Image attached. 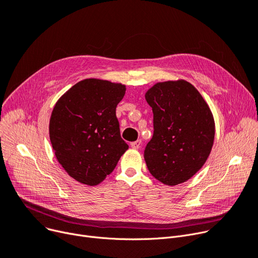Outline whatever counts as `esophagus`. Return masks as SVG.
<instances>
[{
  "mask_svg": "<svg viewBox=\"0 0 258 258\" xmlns=\"http://www.w3.org/2000/svg\"><path fill=\"white\" fill-rule=\"evenodd\" d=\"M140 145H141V140L140 139L131 143V146H132V148H134V150H138V148L140 147Z\"/></svg>",
  "mask_w": 258,
  "mask_h": 258,
  "instance_id": "obj_1",
  "label": "esophagus"
}]
</instances>
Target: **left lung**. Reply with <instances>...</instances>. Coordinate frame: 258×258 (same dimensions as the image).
I'll use <instances>...</instances> for the list:
<instances>
[{"instance_id": "8db88e82", "label": "left lung", "mask_w": 258, "mask_h": 258, "mask_svg": "<svg viewBox=\"0 0 258 258\" xmlns=\"http://www.w3.org/2000/svg\"><path fill=\"white\" fill-rule=\"evenodd\" d=\"M153 108L154 134L144 151L150 172L173 186L190 179L206 162L214 120L199 91L185 80L156 84L145 94Z\"/></svg>"}]
</instances>
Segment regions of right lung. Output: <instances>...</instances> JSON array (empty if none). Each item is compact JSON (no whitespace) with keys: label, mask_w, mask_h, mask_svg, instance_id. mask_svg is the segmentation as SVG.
<instances>
[{"label":"right lung","mask_w":258,"mask_h":258,"mask_svg":"<svg viewBox=\"0 0 258 258\" xmlns=\"http://www.w3.org/2000/svg\"><path fill=\"white\" fill-rule=\"evenodd\" d=\"M124 94L123 85L89 78L67 91L54 106L50 141L59 164L76 181L99 184L128 148L116 117Z\"/></svg>","instance_id":"right-lung-1"}]
</instances>
